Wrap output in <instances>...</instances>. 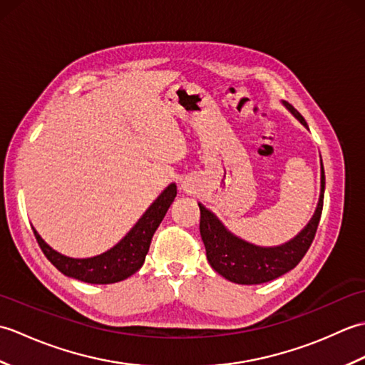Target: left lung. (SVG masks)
Wrapping results in <instances>:
<instances>
[{
  "mask_svg": "<svg viewBox=\"0 0 365 365\" xmlns=\"http://www.w3.org/2000/svg\"><path fill=\"white\" fill-rule=\"evenodd\" d=\"M284 106L307 128L304 118L290 103L285 102ZM323 196L324 170L322 165L320 199L311 221L290 242L273 247L255 246L235 237L216 218L215 213H212L202 204H199V229L200 237H202V242L205 245L208 263H210L216 273L229 279L230 282L243 285L263 284L289 273L304 257L314 242L323 210Z\"/></svg>",
  "mask_w": 365,
  "mask_h": 365,
  "instance_id": "obj_1",
  "label": "left lung"
}]
</instances>
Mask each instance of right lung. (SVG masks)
Instances as JSON below:
<instances>
[{
	"label": "right lung",
	"instance_id": "obj_1",
	"mask_svg": "<svg viewBox=\"0 0 365 365\" xmlns=\"http://www.w3.org/2000/svg\"><path fill=\"white\" fill-rule=\"evenodd\" d=\"M175 196L177 187L175 183H170L118 245L94 257H67L46 245L34 227L33 232L45 257L63 274L88 284H114L135 274L143 267L155 230L158 229Z\"/></svg>",
	"mask_w": 365,
	"mask_h": 365
}]
</instances>
